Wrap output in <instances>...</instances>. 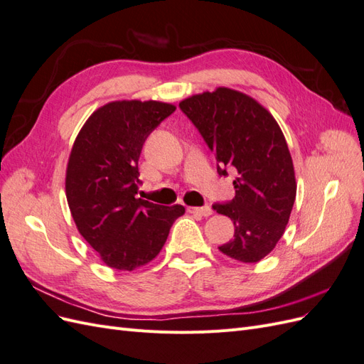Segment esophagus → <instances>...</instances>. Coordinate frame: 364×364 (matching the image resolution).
<instances>
[{
	"label": "esophagus",
	"mask_w": 364,
	"mask_h": 364,
	"mask_svg": "<svg viewBox=\"0 0 364 364\" xmlns=\"http://www.w3.org/2000/svg\"><path fill=\"white\" fill-rule=\"evenodd\" d=\"M188 213L194 214V215H200V217H208L213 214V209L209 206H203V208H196V206H190Z\"/></svg>",
	"instance_id": "1"
}]
</instances>
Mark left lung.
I'll list each match as a JSON object with an SVG mask.
<instances>
[{
  "label": "left lung",
  "mask_w": 364,
  "mask_h": 364,
  "mask_svg": "<svg viewBox=\"0 0 364 364\" xmlns=\"http://www.w3.org/2000/svg\"><path fill=\"white\" fill-rule=\"evenodd\" d=\"M218 162V174L234 167L235 197L214 205L235 232L218 250L241 262H258L274 249L296 199L294 167L277 119L255 98L220 86L179 103Z\"/></svg>",
  "instance_id": "obj_1"
}]
</instances>
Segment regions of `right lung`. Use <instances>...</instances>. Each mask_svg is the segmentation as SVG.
<instances>
[{"instance_id":"right-lung-1","label":"right lung","mask_w":364,"mask_h":364,"mask_svg":"<svg viewBox=\"0 0 364 364\" xmlns=\"http://www.w3.org/2000/svg\"><path fill=\"white\" fill-rule=\"evenodd\" d=\"M176 111L156 100H115L98 107L77 135L65 193L80 235L111 269L132 272L155 259L182 205L138 199V161L147 136Z\"/></svg>"}]
</instances>
